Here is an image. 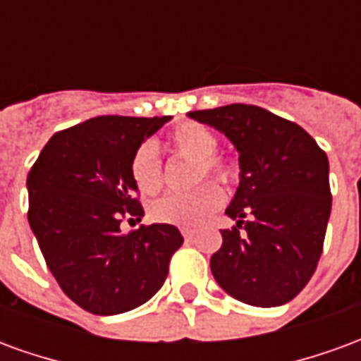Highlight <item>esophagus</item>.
<instances>
[{
  "label": "esophagus",
  "instance_id": "esophagus-1",
  "mask_svg": "<svg viewBox=\"0 0 361 361\" xmlns=\"http://www.w3.org/2000/svg\"><path fill=\"white\" fill-rule=\"evenodd\" d=\"M181 234H183V238H185V240H193V238H195V232H191V230H183Z\"/></svg>",
  "mask_w": 361,
  "mask_h": 361
}]
</instances>
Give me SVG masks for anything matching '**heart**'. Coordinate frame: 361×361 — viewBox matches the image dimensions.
<instances>
[{"mask_svg": "<svg viewBox=\"0 0 361 361\" xmlns=\"http://www.w3.org/2000/svg\"><path fill=\"white\" fill-rule=\"evenodd\" d=\"M166 150L173 157L195 160L191 183H203L207 178L219 183H232L238 178V168L219 150V137L209 127L197 121H183L166 137ZM129 176L142 195H154L162 189L164 170L157 149L145 142L135 150L129 160ZM224 201L222 189L214 183H203L189 193H170L150 204V219L160 224L197 230L204 226Z\"/></svg>", "mask_w": 361, "mask_h": 361, "instance_id": "1", "label": "heart"}]
</instances>
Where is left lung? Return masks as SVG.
<instances>
[{"label": "left lung", "mask_w": 361, "mask_h": 361, "mask_svg": "<svg viewBox=\"0 0 361 361\" xmlns=\"http://www.w3.org/2000/svg\"><path fill=\"white\" fill-rule=\"evenodd\" d=\"M240 152V188L226 209L211 271L235 300L274 307L294 300L323 253L331 216L329 160L305 129L251 104L189 111Z\"/></svg>", "instance_id": "8db88e82"}]
</instances>
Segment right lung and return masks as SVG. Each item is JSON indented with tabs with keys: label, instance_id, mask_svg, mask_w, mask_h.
<instances>
[{
	"label": "right lung",
	"instance_id": "right-lung-1",
	"mask_svg": "<svg viewBox=\"0 0 361 361\" xmlns=\"http://www.w3.org/2000/svg\"><path fill=\"white\" fill-rule=\"evenodd\" d=\"M168 119H87L54 135L28 172V224L59 288L89 313L116 315L149 302L183 243L168 224L119 230L123 219L145 214L131 154Z\"/></svg>",
	"mask_w": 361,
	"mask_h": 361
}]
</instances>
